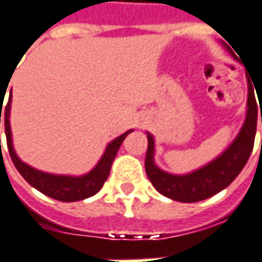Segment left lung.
<instances>
[{
    "label": "left lung",
    "instance_id": "1",
    "mask_svg": "<svg viewBox=\"0 0 262 262\" xmlns=\"http://www.w3.org/2000/svg\"><path fill=\"white\" fill-rule=\"evenodd\" d=\"M222 46L236 59L233 50L226 43L222 42ZM255 130H257V101L254 97L253 85L248 81L247 111L242 129L223 153L201 168L182 176L161 170L154 161V153H156L154 137L151 133L147 132L148 146L144 167L148 180L161 195L178 202H199L213 196L229 187L240 174V171L244 168L250 154L253 151Z\"/></svg>",
    "mask_w": 262,
    "mask_h": 262
}]
</instances>
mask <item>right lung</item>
Returning a JSON list of instances; mask_svg holds the SVG:
<instances>
[{"instance_id": "right-lung-1", "label": "right lung", "mask_w": 262, "mask_h": 262, "mask_svg": "<svg viewBox=\"0 0 262 262\" xmlns=\"http://www.w3.org/2000/svg\"><path fill=\"white\" fill-rule=\"evenodd\" d=\"M4 98V95H3ZM3 98H0V102H3ZM11 102H12V90L9 94L8 103L4 106H0V123H1V114L4 116L5 122V136H7V146H8L9 156L12 159V163L16 167V170L19 171V174L26 181L31 184L32 187L36 188L39 192L45 193L46 196L53 198L61 202H75V201H82L86 198L94 196L95 193L102 188L103 182L108 180L109 171L112 167L116 153L119 150L120 144L125 140V137L133 132L127 130L123 135H120L112 142L109 143L102 157L99 159L97 165L92 168L90 172H86L84 176H61V174H50L45 171L36 170L31 165L24 163L18 157V154L15 153L14 143H12V132H11V123H9V116H11ZM1 142V139H0Z\"/></svg>"}]
</instances>
